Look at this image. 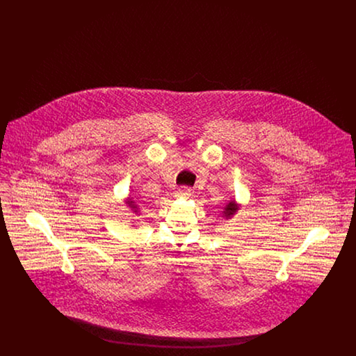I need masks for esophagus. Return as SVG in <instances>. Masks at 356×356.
Returning a JSON list of instances; mask_svg holds the SVG:
<instances>
[{
  "instance_id": "obj_1",
  "label": "esophagus",
  "mask_w": 356,
  "mask_h": 356,
  "mask_svg": "<svg viewBox=\"0 0 356 356\" xmlns=\"http://www.w3.org/2000/svg\"><path fill=\"white\" fill-rule=\"evenodd\" d=\"M175 196H176V197H184V199H188V197L191 196V189L186 188V186H180V188L175 192Z\"/></svg>"
}]
</instances>
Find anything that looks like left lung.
Returning <instances> with one entry per match:
<instances>
[{
  "label": "left lung",
  "instance_id": "1",
  "mask_svg": "<svg viewBox=\"0 0 356 356\" xmlns=\"http://www.w3.org/2000/svg\"><path fill=\"white\" fill-rule=\"evenodd\" d=\"M238 209H240V204H237L236 200H229L228 203H225L224 209L221 211V218L225 220H229L236 215Z\"/></svg>",
  "mask_w": 356,
  "mask_h": 356
}]
</instances>
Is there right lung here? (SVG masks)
Here are the masks:
<instances>
[{"mask_svg":"<svg viewBox=\"0 0 356 356\" xmlns=\"http://www.w3.org/2000/svg\"><path fill=\"white\" fill-rule=\"evenodd\" d=\"M125 204H127V207L129 208V211L131 212H134L136 216H140V207L143 205L144 207V202H141V200H138V199H134V197H128L127 200H125Z\"/></svg>","mask_w":356,"mask_h":356,"instance_id":"right-lung-1","label":"right lung"}]
</instances>
